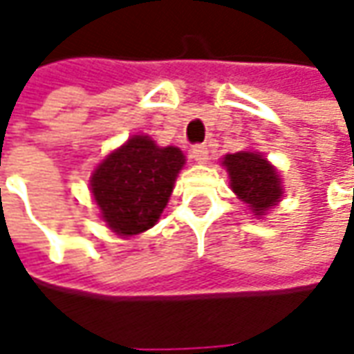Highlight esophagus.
<instances>
[{"label": "esophagus", "instance_id": "esophagus-1", "mask_svg": "<svg viewBox=\"0 0 354 354\" xmlns=\"http://www.w3.org/2000/svg\"><path fill=\"white\" fill-rule=\"evenodd\" d=\"M192 157H194V160H196V162H199V165L207 162V160H209L207 145H196V147H194V149H192Z\"/></svg>", "mask_w": 354, "mask_h": 354}]
</instances>
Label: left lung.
<instances>
[{
  "label": "left lung",
  "mask_w": 354,
  "mask_h": 354,
  "mask_svg": "<svg viewBox=\"0 0 354 354\" xmlns=\"http://www.w3.org/2000/svg\"><path fill=\"white\" fill-rule=\"evenodd\" d=\"M223 167L227 168L230 187L254 215H266L283 197V184L277 168L258 151H240L225 155Z\"/></svg>",
  "instance_id": "left-lung-1"
}]
</instances>
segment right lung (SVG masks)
Listing matches in <instances>:
<instances>
[{"instance_id":"1","label":"right lung","mask_w":354,"mask_h":354,"mask_svg":"<svg viewBox=\"0 0 354 354\" xmlns=\"http://www.w3.org/2000/svg\"><path fill=\"white\" fill-rule=\"evenodd\" d=\"M184 165L186 157L178 147H158L149 136L129 137L91 176L100 218L118 236L155 227Z\"/></svg>"}]
</instances>
